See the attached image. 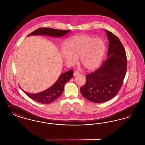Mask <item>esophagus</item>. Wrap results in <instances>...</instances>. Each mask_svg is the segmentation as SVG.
Returning <instances> with one entry per match:
<instances>
[{"mask_svg": "<svg viewBox=\"0 0 145 145\" xmlns=\"http://www.w3.org/2000/svg\"><path fill=\"white\" fill-rule=\"evenodd\" d=\"M79 74H80V73H79V72L78 71H74V73H73V76H77V75H79Z\"/></svg>", "mask_w": 145, "mask_h": 145, "instance_id": "obj_1", "label": "esophagus"}]
</instances>
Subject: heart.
<instances>
[{"mask_svg":"<svg viewBox=\"0 0 145 145\" xmlns=\"http://www.w3.org/2000/svg\"><path fill=\"white\" fill-rule=\"evenodd\" d=\"M66 47H63L61 51L66 62L73 65L80 57L81 63L89 71L99 67L106 50L105 43L102 39L88 35H78L69 37L66 41Z\"/></svg>","mask_w":145,"mask_h":145,"instance_id":"heart-1","label":"heart"}]
</instances>
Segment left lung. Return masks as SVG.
I'll return each instance as SVG.
<instances>
[{
    "instance_id": "8db88e82",
    "label": "left lung",
    "mask_w": 145,
    "mask_h": 145,
    "mask_svg": "<svg viewBox=\"0 0 145 145\" xmlns=\"http://www.w3.org/2000/svg\"><path fill=\"white\" fill-rule=\"evenodd\" d=\"M109 41L107 59L95 72L86 76L80 89L83 96L92 102L104 103L117 95L127 71V56L123 46L116 35L105 30Z\"/></svg>"
}]
</instances>
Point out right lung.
<instances>
[{
	"label": "right lung",
	"instance_id": "obj_1",
	"mask_svg": "<svg viewBox=\"0 0 145 145\" xmlns=\"http://www.w3.org/2000/svg\"><path fill=\"white\" fill-rule=\"evenodd\" d=\"M69 31V30H62L52 28H40L28 35V36L33 35H46L55 38H60ZM73 74V71L72 69H70L69 71L61 74L52 86L48 89L37 93H30L22 89H21L29 97L38 103L44 104L52 103L61 95L65 84L69 82L70 79L72 78Z\"/></svg>",
	"mask_w": 145,
	"mask_h": 145
}]
</instances>
